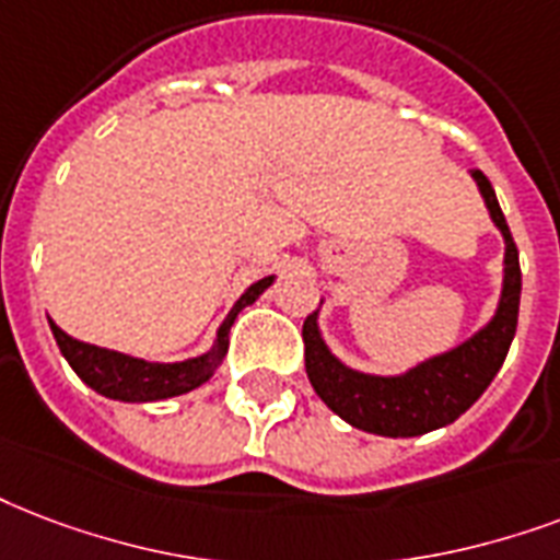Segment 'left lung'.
Masks as SVG:
<instances>
[{
    "label": "left lung",
    "instance_id": "left-lung-1",
    "mask_svg": "<svg viewBox=\"0 0 560 560\" xmlns=\"http://www.w3.org/2000/svg\"><path fill=\"white\" fill-rule=\"evenodd\" d=\"M472 178L488 202L493 223L505 234V288L499 299L497 317L479 335L469 337L467 343H460L446 355L413 366L411 373L382 378V375L355 373L340 364L319 337L317 314H308L302 326L311 387L337 417H343L361 432L413 438L450 425L488 390V384L493 382L511 349L517 331L520 290H523L520 252L488 176L481 170H472Z\"/></svg>",
    "mask_w": 560,
    "mask_h": 560
}]
</instances>
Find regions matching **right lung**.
I'll list each match as a JSON object with an SVG mask.
<instances>
[{
	"mask_svg": "<svg viewBox=\"0 0 560 560\" xmlns=\"http://www.w3.org/2000/svg\"><path fill=\"white\" fill-rule=\"evenodd\" d=\"M270 284L272 276L255 281L234 302L229 317L223 319L211 352L208 355L190 358V361H182V364H149V361H140V358L119 355V352H110V349H100L91 347V343H81V340H72L55 323H49V328H52L55 340H58L61 355L70 361V366L75 370L81 382L93 387L96 394L108 396V399H122V402H155V399H170V396L187 394V390H194V387H199V384L211 378L213 370L223 364L225 352H229V331H232L234 317L261 296Z\"/></svg>",
	"mask_w": 560,
	"mask_h": 560,
	"instance_id": "right-lung-1",
	"label": "right lung"
}]
</instances>
